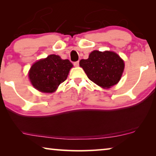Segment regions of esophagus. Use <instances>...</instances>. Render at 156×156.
Instances as JSON below:
<instances>
[{"label": "esophagus", "mask_w": 156, "mask_h": 156, "mask_svg": "<svg viewBox=\"0 0 156 156\" xmlns=\"http://www.w3.org/2000/svg\"><path fill=\"white\" fill-rule=\"evenodd\" d=\"M79 65H80V62H79V61L74 62V67H79Z\"/></svg>", "instance_id": "34e87169"}]
</instances>
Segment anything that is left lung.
Listing matches in <instances>:
<instances>
[{
	"instance_id": "8db88e82",
	"label": "left lung",
	"mask_w": 156,
	"mask_h": 156,
	"mask_svg": "<svg viewBox=\"0 0 156 156\" xmlns=\"http://www.w3.org/2000/svg\"><path fill=\"white\" fill-rule=\"evenodd\" d=\"M80 65L88 78L102 88H110L119 82L124 69V62L116 52L94 50Z\"/></svg>"
}]
</instances>
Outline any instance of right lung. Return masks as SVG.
Instances as JSON below:
<instances>
[{
    "label": "right lung",
    "mask_w": 156,
    "mask_h": 156,
    "mask_svg": "<svg viewBox=\"0 0 156 156\" xmlns=\"http://www.w3.org/2000/svg\"><path fill=\"white\" fill-rule=\"evenodd\" d=\"M73 67L69 59H62L56 55H50L34 63L29 71L31 84L38 91L52 93L67 80Z\"/></svg>",
    "instance_id": "right-lung-1"
}]
</instances>
